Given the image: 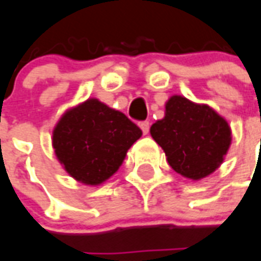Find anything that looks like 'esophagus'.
<instances>
[{"label":"esophagus","instance_id":"1","mask_svg":"<svg viewBox=\"0 0 261 261\" xmlns=\"http://www.w3.org/2000/svg\"><path fill=\"white\" fill-rule=\"evenodd\" d=\"M139 127H141V130L143 131V134L146 135L149 133V127H150V123L149 122H141L139 123Z\"/></svg>","mask_w":261,"mask_h":261}]
</instances>
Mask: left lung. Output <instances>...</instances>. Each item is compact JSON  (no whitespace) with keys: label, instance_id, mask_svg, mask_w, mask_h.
I'll return each instance as SVG.
<instances>
[{"label":"left lung","instance_id":"left-lung-1","mask_svg":"<svg viewBox=\"0 0 261 261\" xmlns=\"http://www.w3.org/2000/svg\"><path fill=\"white\" fill-rule=\"evenodd\" d=\"M150 135L172 169L194 181L214 173L231 145L226 119L210 106L180 94L168 98L165 115L150 127Z\"/></svg>","mask_w":261,"mask_h":261}]
</instances>
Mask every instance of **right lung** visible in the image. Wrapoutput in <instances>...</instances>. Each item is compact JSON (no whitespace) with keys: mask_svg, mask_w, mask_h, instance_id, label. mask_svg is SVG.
Here are the masks:
<instances>
[{"mask_svg":"<svg viewBox=\"0 0 261 261\" xmlns=\"http://www.w3.org/2000/svg\"><path fill=\"white\" fill-rule=\"evenodd\" d=\"M142 130L126 115L98 98L67 108L53 130L55 157L69 176L85 186H100L122 167Z\"/></svg>","mask_w":261,"mask_h":261,"instance_id":"add662e5","label":"right lung"}]
</instances>
